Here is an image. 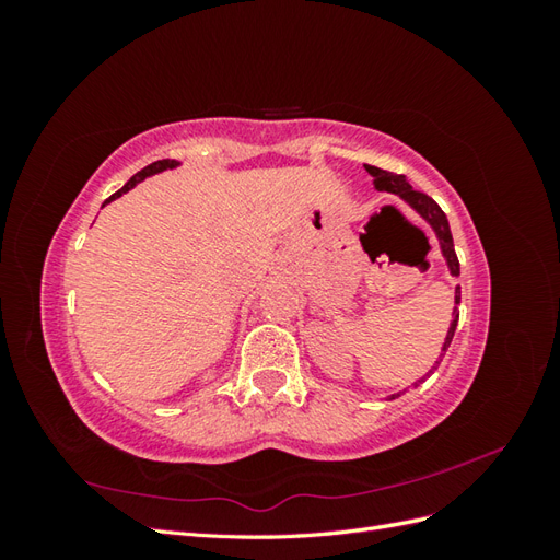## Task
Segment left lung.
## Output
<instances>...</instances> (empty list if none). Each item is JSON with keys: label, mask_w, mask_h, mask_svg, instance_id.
Instances as JSON below:
<instances>
[{"label": "left lung", "mask_w": 560, "mask_h": 560, "mask_svg": "<svg viewBox=\"0 0 560 560\" xmlns=\"http://www.w3.org/2000/svg\"><path fill=\"white\" fill-rule=\"evenodd\" d=\"M366 167V173L374 177V186L378 191H387V194H395V196H399L406 206H409L422 222H428V226L432 229V233L436 235V241H439V249H442V257L446 259V266H448V273L453 276V278H457L460 276V264H457V257H455V247H453V235H451V226H448V219H446V214H444V210L436 206V202L430 198V196H425V194H420V191H416L413 186L406 182V177L404 175H395V173H387V171H381V167H376V165H364ZM457 306H460V287H455V306H453V315H451V325H448V331H446V338H444V346H442V352H439V362H442V358L446 354V350H448V346H451V341H453V334H455V327H457V317H460V313H457ZM436 362V364H439ZM436 364L432 366V371L436 369ZM430 371V374H432ZM420 383V381H418ZM418 383H413V385H418ZM409 389V387H406ZM406 389H399V393H395V395H387L385 399L389 401V399H397V397H401Z\"/></svg>", "instance_id": "left-lung-1"}]
</instances>
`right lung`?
Masks as SVG:
<instances>
[{"label": "right lung", "mask_w": 560, "mask_h": 560, "mask_svg": "<svg viewBox=\"0 0 560 560\" xmlns=\"http://www.w3.org/2000/svg\"><path fill=\"white\" fill-rule=\"evenodd\" d=\"M182 163L179 161H171V159H163V161H156V163H151V165H147V167H142V171L138 173V175H132L121 189H118L116 194H112L109 196V200L107 202H112V200H116V198H121L124 194H128L130 189H135V186H138L140 182H144L147 177H151V175H159V173H163V171H175V167H179Z\"/></svg>", "instance_id": "add662e5"}]
</instances>
